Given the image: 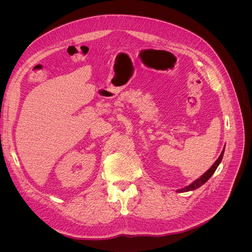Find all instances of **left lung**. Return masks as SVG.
<instances>
[{"instance_id": "8db88e82", "label": "left lung", "mask_w": 252, "mask_h": 252, "mask_svg": "<svg viewBox=\"0 0 252 252\" xmlns=\"http://www.w3.org/2000/svg\"><path fill=\"white\" fill-rule=\"evenodd\" d=\"M223 152H224V148H223V150L221 151V153H220V157L218 158L217 159V161L211 165V167L206 171L205 174H203L199 179H197L196 181H194L192 184H190L189 186H187V187H185V188H183V189H179L178 190V192L179 193H181V192H188V191H193V190H195V189H198L199 187H201L203 184H205L209 179H210V177L213 176L214 174H215V171H216V169L218 168V166H219V164L220 163V161H221V159H222V156H223Z\"/></svg>"}]
</instances>
